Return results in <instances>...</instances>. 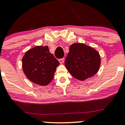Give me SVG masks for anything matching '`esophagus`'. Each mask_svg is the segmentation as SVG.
Instances as JSON below:
<instances>
[{
	"label": "esophagus",
	"mask_w": 125,
	"mask_h": 125,
	"mask_svg": "<svg viewBox=\"0 0 125 125\" xmlns=\"http://www.w3.org/2000/svg\"><path fill=\"white\" fill-rule=\"evenodd\" d=\"M59 62H60V63L62 64V63H63L64 62V61H65V59H64V58L60 59H59Z\"/></svg>",
	"instance_id": "esophagus-1"
}]
</instances>
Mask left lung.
Returning a JSON list of instances; mask_svg holds the SVG:
<instances>
[{
  "label": "left lung",
  "instance_id": "left-lung-1",
  "mask_svg": "<svg viewBox=\"0 0 125 125\" xmlns=\"http://www.w3.org/2000/svg\"><path fill=\"white\" fill-rule=\"evenodd\" d=\"M100 63V54L95 49L84 43H75L70 46L65 65L74 78L83 81L99 71Z\"/></svg>",
  "mask_w": 125,
  "mask_h": 125
}]
</instances>
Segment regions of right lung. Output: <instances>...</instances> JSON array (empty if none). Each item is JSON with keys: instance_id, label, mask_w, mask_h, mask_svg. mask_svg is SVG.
I'll use <instances>...</instances> for the list:
<instances>
[{"instance_id": "add662e5", "label": "right lung", "mask_w": 125, "mask_h": 125, "mask_svg": "<svg viewBox=\"0 0 125 125\" xmlns=\"http://www.w3.org/2000/svg\"><path fill=\"white\" fill-rule=\"evenodd\" d=\"M59 62L47 46H36L26 52L22 58V69L26 77L40 86L48 85L53 79Z\"/></svg>"}]
</instances>
